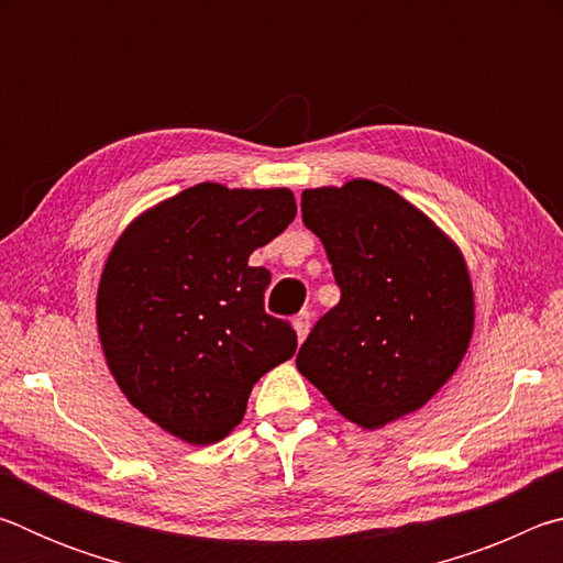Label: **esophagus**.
Listing matches in <instances>:
<instances>
[{
	"label": "esophagus",
	"instance_id": "esophagus-1",
	"mask_svg": "<svg viewBox=\"0 0 563 563\" xmlns=\"http://www.w3.org/2000/svg\"><path fill=\"white\" fill-rule=\"evenodd\" d=\"M310 320H312L310 312H298V316L292 318V328H295V332H298V340H300V342H302L305 338H308Z\"/></svg>",
	"mask_w": 563,
	"mask_h": 563
}]
</instances>
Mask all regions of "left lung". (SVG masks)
Returning a JSON list of instances; mask_svg holds the SVG:
<instances>
[{"label": "left lung", "mask_w": 563, "mask_h": 563, "mask_svg": "<svg viewBox=\"0 0 563 563\" xmlns=\"http://www.w3.org/2000/svg\"><path fill=\"white\" fill-rule=\"evenodd\" d=\"M302 223L332 263L340 302L298 369L365 430L415 412L460 367L474 328L470 273L422 211L375 180L302 190Z\"/></svg>", "instance_id": "obj_1"}]
</instances>
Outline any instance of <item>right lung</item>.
<instances>
[{
  "instance_id": "obj_1",
  "label": "right lung",
  "mask_w": 563,
  "mask_h": 563,
  "mask_svg": "<svg viewBox=\"0 0 563 563\" xmlns=\"http://www.w3.org/2000/svg\"><path fill=\"white\" fill-rule=\"evenodd\" d=\"M288 188L198 184L136 218L101 273L103 355L129 402L190 444L241 424L253 385L298 335L265 312L271 273L247 258L292 223Z\"/></svg>"
}]
</instances>
